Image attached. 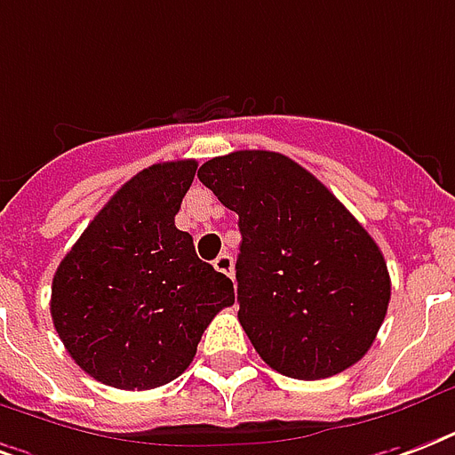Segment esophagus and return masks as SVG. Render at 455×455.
<instances>
[{"label":"esophagus","mask_w":455,"mask_h":455,"mask_svg":"<svg viewBox=\"0 0 455 455\" xmlns=\"http://www.w3.org/2000/svg\"><path fill=\"white\" fill-rule=\"evenodd\" d=\"M214 269L221 274H227V276H234V258H231L228 252H221L220 258L214 259Z\"/></svg>","instance_id":"1"}]
</instances>
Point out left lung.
I'll use <instances>...</instances> for the list:
<instances>
[{
    "instance_id": "obj_1",
    "label": "left lung",
    "mask_w": 455,
    "mask_h": 455,
    "mask_svg": "<svg viewBox=\"0 0 455 455\" xmlns=\"http://www.w3.org/2000/svg\"><path fill=\"white\" fill-rule=\"evenodd\" d=\"M197 179L238 214V322L259 358L305 381L355 365L391 298L384 255L363 224L279 152L214 157Z\"/></svg>"
}]
</instances>
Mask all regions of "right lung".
Returning a JSON list of instances; mask_svg holds the SVG:
<instances>
[{
  "instance_id": "1",
  "label": "right lung",
  "mask_w": 455,
  "mask_h": 455,
  "mask_svg": "<svg viewBox=\"0 0 455 455\" xmlns=\"http://www.w3.org/2000/svg\"><path fill=\"white\" fill-rule=\"evenodd\" d=\"M196 159L135 173L66 252L52 282V322L68 355L102 384L145 391L196 358L234 283L196 255L173 217L196 179Z\"/></svg>"
}]
</instances>
